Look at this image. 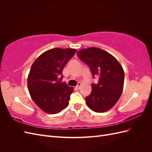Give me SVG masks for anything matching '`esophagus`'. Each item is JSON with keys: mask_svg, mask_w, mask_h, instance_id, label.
I'll list each match as a JSON object with an SVG mask.
<instances>
[{"mask_svg": "<svg viewBox=\"0 0 152 152\" xmlns=\"http://www.w3.org/2000/svg\"><path fill=\"white\" fill-rule=\"evenodd\" d=\"M80 85H81V84H80V83H78V84H77V86L75 87V88H76L77 89H79L80 87Z\"/></svg>", "mask_w": 152, "mask_h": 152, "instance_id": "34e87169", "label": "esophagus"}]
</instances>
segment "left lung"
<instances>
[{
    "mask_svg": "<svg viewBox=\"0 0 152 152\" xmlns=\"http://www.w3.org/2000/svg\"><path fill=\"white\" fill-rule=\"evenodd\" d=\"M77 56L89 67L94 79L90 95L85 98L93 111L103 113L115 104L122 94L124 72L117 59L105 50L91 48L77 52Z\"/></svg>",
    "mask_w": 152,
    "mask_h": 152,
    "instance_id": "8db88e82",
    "label": "left lung"
}]
</instances>
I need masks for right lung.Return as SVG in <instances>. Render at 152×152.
<instances>
[{
  "instance_id": "obj_1",
  "label": "right lung",
  "mask_w": 152,
  "mask_h": 152,
  "mask_svg": "<svg viewBox=\"0 0 152 152\" xmlns=\"http://www.w3.org/2000/svg\"><path fill=\"white\" fill-rule=\"evenodd\" d=\"M76 52L75 49L54 48L39 56L28 77V88L35 103L44 112L56 114L69 104L73 87L60 82L62 71Z\"/></svg>"
}]
</instances>
